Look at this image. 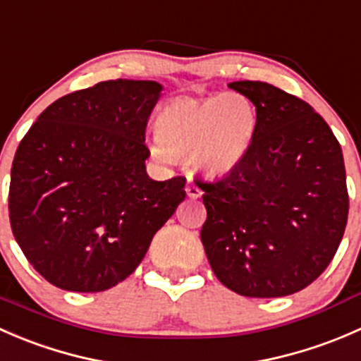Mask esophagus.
<instances>
[{"label":"esophagus","instance_id":"1","mask_svg":"<svg viewBox=\"0 0 361 361\" xmlns=\"http://www.w3.org/2000/svg\"><path fill=\"white\" fill-rule=\"evenodd\" d=\"M185 192H187V195L190 199H199L202 195L201 188H199L195 183H192V181H188L187 187H185Z\"/></svg>","mask_w":361,"mask_h":361}]
</instances>
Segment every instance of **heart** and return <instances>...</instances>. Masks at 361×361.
<instances>
[{
	"instance_id": "obj_1",
	"label": "heart",
	"mask_w": 361,
	"mask_h": 361,
	"mask_svg": "<svg viewBox=\"0 0 361 361\" xmlns=\"http://www.w3.org/2000/svg\"><path fill=\"white\" fill-rule=\"evenodd\" d=\"M152 154L162 162L190 155L195 169L224 176L241 164L257 130V110L241 92L178 97L155 118Z\"/></svg>"
}]
</instances>
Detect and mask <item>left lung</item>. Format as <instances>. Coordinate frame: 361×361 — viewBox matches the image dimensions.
Returning <instances> with one entry per match:
<instances>
[{"mask_svg":"<svg viewBox=\"0 0 361 361\" xmlns=\"http://www.w3.org/2000/svg\"><path fill=\"white\" fill-rule=\"evenodd\" d=\"M257 110L246 157L221 180L195 178L207 216L201 241L221 285L285 297L319 278L348 224L341 145L305 101L265 82H232Z\"/></svg>","mask_w":361,"mask_h":361,"instance_id":"obj_1","label":"left lung"}]
</instances>
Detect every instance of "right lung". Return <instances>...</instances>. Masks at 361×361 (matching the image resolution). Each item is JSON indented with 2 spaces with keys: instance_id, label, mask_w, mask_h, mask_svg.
<instances>
[{
  "instance_id": "add662e5",
  "label": "right lung",
  "mask_w": 361,
  "mask_h": 361,
  "mask_svg": "<svg viewBox=\"0 0 361 361\" xmlns=\"http://www.w3.org/2000/svg\"><path fill=\"white\" fill-rule=\"evenodd\" d=\"M162 85L108 80L50 104L12 164V232L36 272L68 292L133 274L185 199L187 178H148L147 123Z\"/></svg>"
}]
</instances>
